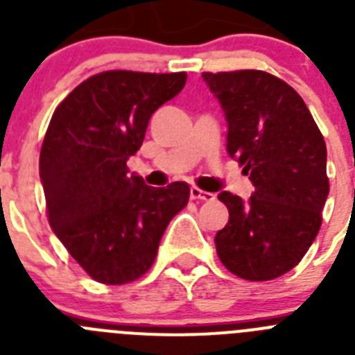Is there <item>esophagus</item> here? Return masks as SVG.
Segmentation results:
<instances>
[{
  "instance_id": "obj_1",
  "label": "esophagus",
  "mask_w": 355,
  "mask_h": 355,
  "mask_svg": "<svg viewBox=\"0 0 355 355\" xmlns=\"http://www.w3.org/2000/svg\"><path fill=\"white\" fill-rule=\"evenodd\" d=\"M190 197H192L193 200H206V202H209V200L215 199V193L205 192V190H200V188L192 187L190 188Z\"/></svg>"
}]
</instances>
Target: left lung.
<instances>
[{"label": "left lung", "mask_w": 355, "mask_h": 355, "mask_svg": "<svg viewBox=\"0 0 355 355\" xmlns=\"http://www.w3.org/2000/svg\"><path fill=\"white\" fill-rule=\"evenodd\" d=\"M227 121V153L249 175V200L220 192L229 222L215 236L229 272L270 281L299 265L322 225L327 147L302 97L263 71L202 72Z\"/></svg>", "instance_id": "1"}]
</instances>
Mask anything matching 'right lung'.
<instances>
[{"mask_svg": "<svg viewBox=\"0 0 355 355\" xmlns=\"http://www.w3.org/2000/svg\"><path fill=\"white\" fill-rule=\"evenodd\" d=\"M187 72L105 71L72 90L53 114L40 149L49 225L72 258L103 284L150 268L190 187H147L128 174L150 115L183 90Z\"/></svg>", "mask_w": 355, "mask_h": 355, "instance_id": "add662e5", "label": "right lung"}]
</instances>
